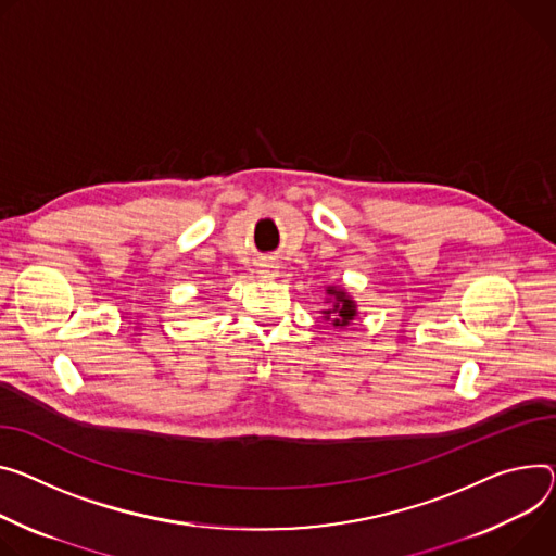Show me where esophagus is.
Wrapping results in <instances>:
<instances>
[{
    "label": "esophagus",
    "mask_w": 556,
    "mask_h": 556,
    "mask_svg": "<svg viewBox=\"0 0 556 556\" xmlns=\"http://www.w3.org/2000/svg\"><path fill=\"white\" fill-rule=\"evenodd\" d=\"M277 268H279L277 264H264L260 273H262L264 277H275V275H277Z\"/></svg>",
    "instance_id": "1"
}]
</instances>
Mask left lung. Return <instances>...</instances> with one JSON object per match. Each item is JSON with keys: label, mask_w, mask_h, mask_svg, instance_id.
I'll list each match as a JSON object with an SVG mask.
<instances>
[{"label": "left lung", "mask_w": 556, "mask_h": 556, "mask_svg": "<svg viewBox=\"0 0 556 556\" xmlns=\"http://www.w3.org/2000/svg\"><path fill=\"white\" fill-rule=\"evenodd\" d=\"M328 294L334 296V304H332V308L324 311V315H326L328 319H332L334 326H348L350 319L357 315V313H355V304H352V299H348L345 292L334 290V286L328 290Z\"/></svg>", "instance_id": "left-lung-1"}]
</instances>
